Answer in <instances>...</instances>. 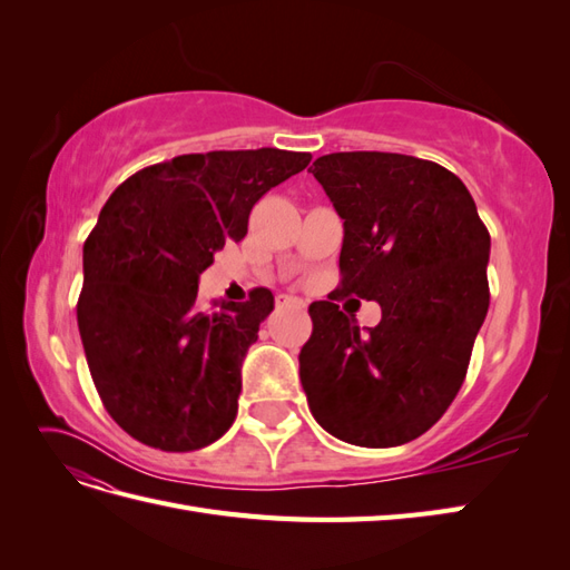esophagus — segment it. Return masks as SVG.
<instances>
[{"label": "esophagus", "mask_w": 570, "mask_h": 570, "mask_svg": "<svg viewBox=\"0 0 570 570\" xmlns=\"http://www.w3.org/2000/svg\"><path fill=\"white\" fill-rule=\"evenodd\" d=\"M278 308H289V312H306V302L299 299V297H287V295H281L278 297Z\"/></svg>", "instance_id": "1"}]
</instances>
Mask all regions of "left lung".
<instances>
[{"label": "left lung", "instance_id": "8db88e82", "mask_svg": "<svg viewBox=\"0 0 570 570\" xmlns=\"http://www.w3.org/2000/svg\"><path fill=\"white\" fill-rule=\"evenodd\" d=\"M312 174L344 220L342 295L377 302L383 318L361 331L333 302L308 306V409L342 442H411L442 419L469 371L490 306V233L465 185L435 161L335 151Z\"/></svg>", "mask_w": 570, "mask_h": 570}]
</instances>
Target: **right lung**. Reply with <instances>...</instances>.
<instances>
[{"instance_id":"1","label":"right lung","mask_w":570,"mask_h":570,"mask_svg":"<svg viewBox=\"0 0 570 570\" xmlns=\"http://www.w3.org/2000/svg\"><path fill=\"white\" fill-rule=\"evenodd\" d=\"M308 161L275 147L183 154L137 170L105 204L82 247L78 331L101 404L137 442L195 452L233 425L273 295L258 287L199 312V273Z\"/></svg>"}]
</instances>
